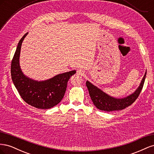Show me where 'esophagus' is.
Wrapping results in <instances>:
<instances>
[{
  "mask_svg": "<svg viewBox=\"0 0 154 154\" xmlns=\"http://www.w3.org/2000/svg\"><path fill=\"white\" fill-rule=\"evenodd\" d=\"M76 74H77V75L83 76V74H84V71H83L82 69H78V70H77Z\"/></svg>",
  "mask_w": 154,
  "mask_h": 154,
  "instance_id": "34e87169",
  "label": "esophagus"
}]
</instances>
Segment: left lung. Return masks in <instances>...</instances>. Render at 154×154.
<instances>
[{
	"label": "left lung",
	"instance_id": "8db88e82",
	"mask_svg": "<svg viewBox=\"0 0 154 154\" xmlns=\"http://www.w3.org/2000/svg\"><path fill=\"white\" fill-rule=\"evenodd\" d=\"M146 75V72L144 74L140 85L136 91L124 98H115L112 97L88 81L86 82V86L93 103L97 109L106 112L122 110L132 105L136 100L143 88Z\"/></svg>",
	"mask_w": 154,
	"mask_h": 154
}]
</instances>
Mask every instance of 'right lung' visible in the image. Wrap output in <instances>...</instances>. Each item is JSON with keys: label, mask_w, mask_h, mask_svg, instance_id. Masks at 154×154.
Here are the masks:
<instances>
[{"label": "right lung", "mask_w": 154, "mask_h": 154, "mask_svg": "<svg viewBox=\"0 0 154 154\" xmlns=\"http://www.w3.org/2000/svg\"><path fill=\"white\" fill-rule=\"evenodd\" d=\"M27 32L20 40L11 65L12 81L22 98L37 109H48L58 104L64 96L67 82L76 71L59 74L49 80L38 82L25 76L20 67L22 43Z\"/></svg>", "instance_id": "right-lung-1"}]
</instances>
